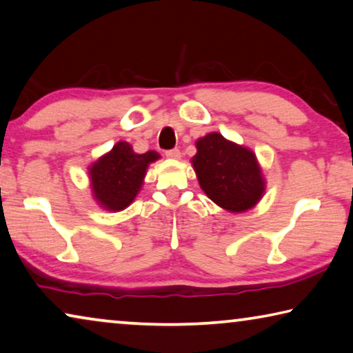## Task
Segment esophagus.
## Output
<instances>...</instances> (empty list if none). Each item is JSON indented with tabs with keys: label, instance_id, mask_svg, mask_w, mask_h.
<instances>
[{
	"label": "esophagus",
	"instance_id": "obj_1",
	"mask_svg": "<svg viewBox=\"0 0 353 353\" xmlns=\"http://www.w3.org/2000/svg\"><path fill=\"white\" fill-rule=\"evenodd\" d=\"M165 155L168 157V159L177 160V159H181V150H179L177 148L176 149H170V150H166Z\"/></svg>",
	"mask_w": 353,
	"mask_h": 353
}]
</instances>
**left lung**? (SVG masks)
<instances>
[{
	"mask_svg": "<svg viewBox=\"0 0 353 353\" xmlns=\"http://www.w3.org/2000/svg\"><path fill=\"white\" fill-rule=\"evenodd\" d=\"M193 157L201 188L215 204L229 212H245L264 193L259 165L250 149L237 146L220 133L198 139Z\"/></svg>",
	"mask_w": 353,
	"mask_h": 353,
	"instance_id": "8db88e82",
	"label": "left lung"
}]
</instances>
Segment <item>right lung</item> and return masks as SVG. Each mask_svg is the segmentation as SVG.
Listing matches in <instances>:
<instances>
[{
  "instance_id": "add662e5",
  "label": "right lung",
  "mask_w": 353,
  "mask_h": 353,
  "mask_svg": "<svg viewBox=\"0 0 353 353\" xmlns=\"http://www.w3.org/2000/svg\"><path fill=\"white\" fill-rule=\"evenodd\" d=\"M159 157L154 150L135 154L130 144L119 141L89 168L94 196L108 210L125 209L141 188L148 165Z\"/></svg>"
}]
</instances>
